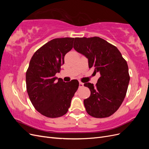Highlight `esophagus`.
<instances>
[{
  "instance_id": "34e87169",
  "label": "esophagus",
  "mask_w": 149,
  "mask_h": 149,
  "mask_svg": "<svg viewBox=\"0 0 149 149\" xmlns=\"http://www.w3.org/2000/svg\"><path fill=\"white\" fill-rule=\"evenodd\" d=\"M83 86H84V84L83 83H81V82H79V88H83Z\"/></svg>"
}]
</instances>
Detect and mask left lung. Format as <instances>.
I'll list each match as a JSON object with an SVG mask.
<instances>
[{
	"instance_id": "obj_1",
	"label": "left lung",
	"mask_w": 149,
	"mask_h": 149,
	"mask_svg": "<svg viewBox=\"0 0 149 149\" xmlns=\"http://www.w3.org/2000/svg\"><path fill=\"white\" fill-rule=\"evenodd\" d=\"M74 48L88 59L89 68L100 73L95 86L84 83L91 91L84 100L87 113L96 118L109 117L123 103L130 80L127 61L113 45L97 37L75 38Z\"/></svg>"
}]
</instances>
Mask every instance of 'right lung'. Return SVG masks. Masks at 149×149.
Here are the masks:
<instances>
[{
    "label": "right lung",
    "mask_w": 149,
    "mask_h": 149,
    "mask_svg": "<svg viewBox=\"0 0 149 149\" xmlns=\"http://www.w3.org/2000/svg\"><path fill=\"white\" fill-rule=\"evenodd\" d=\"M74 38L53 39L38 49L26 72V91L35 109L43 116L56 118L65 115L79 86L77 80L65 83L55 76L73 48Z\"/></svg>",
    "instance_id": "right-lung-1"
}]
</instances>
